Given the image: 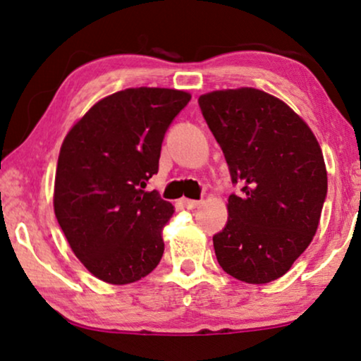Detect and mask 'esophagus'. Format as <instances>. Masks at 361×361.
Listing matches in <instances>:
<instances>
[{
	"label": "esophagus",
	"instance_id": "esophagus-1",
	"mask_svg": "<svg viewBox=\"0 0 361 361\" xmlns=\"http://www.w3.org/2000/svg\"><path fill=\"white\" fill-rule=\"evenodd\" d=\"M179 204L182 207H185L187 210H194V209H197V207L200 205V202L199 200H190V199H180Z\"/></svg>",
	"mask_w": 361,
	"mask_h": 361
}]
</instances>
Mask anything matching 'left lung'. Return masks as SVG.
Instances as JSON below:
<instances>
[{
  "label": "left lung",
  "mask_w": 361,
  "mask_h": 361,
  "mask_svg": "<svg viewBox=\"0 0 361 361\" xmlns=\"http://www.w3.org/2000/svg\"><path fill=\"white\" fill-rule=\"evenodd\" d=\"M212 135L241 187L228 197V220L214 235L219 264L248 284L288 273L312 241L327 197L317 140L284 102L256 88L199 98Z\"/></svg>",
  "instance_id": "left-lung-1"
}]
</instances>
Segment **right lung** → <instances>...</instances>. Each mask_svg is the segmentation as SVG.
I'll return each instance as SVG.
<instances>
[{"label": "right lung", "mask_w": 361, "mask_h": 361, "mask_svg": "<svg viewBox=\"0 0 361 361\" xmlns=\"http://www.w3.org/2000/svg\"><path fill=\"white\" fill-rule=\"evenodd\" d=\"M189 102L182 90L126 88L95 103L62 142L54 212L77 258L105 283H135L159 264L174 207L145 189Z\"/></svg>", "instance_id": "1"}]
</instances>
